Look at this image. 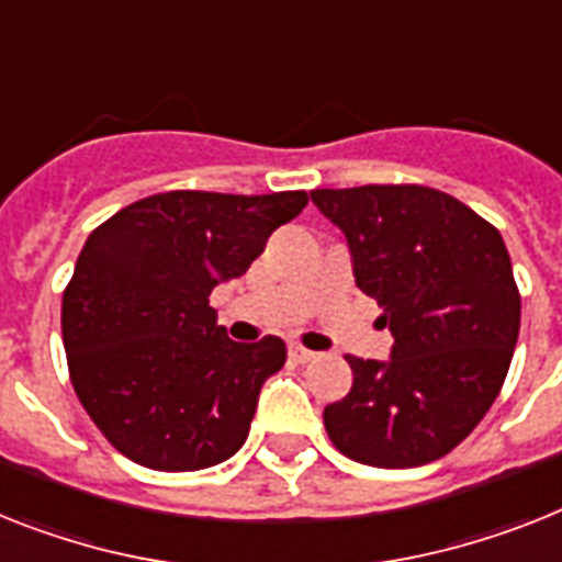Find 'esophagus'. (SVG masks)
<instances>
[{
  "label": "esophagus",
  "mask_w": 562,
  "mask_h": 562,
  "mask_svg": "<svg viewBox=\"0 0 562 562\" xmlns=\"http://www.w3.org/2000/svg\"><path fill=\"white\" fill-rule=\"evenodd\" d=\"M290 356L295 361H301V364H304V361H313L315 359L313 350H307V347H301V345H290Z\"/></svg>",
  "instance_id": "1"
}]
</instances>
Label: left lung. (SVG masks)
<instances>
[{"mask_svg":"<svg viewBox=\"0 0 562 562\" xmlns=\"http://www.w3.org/2000/svg\"><path fill=\"white\" fill-rule=\"evenodd\" d=\"M345 232L356 286L393 333L387 361L347 356L353 387L324 407L327 437L375 468L451 453L494 405L520 336V290L497 226L439 189H313Z\"/></svg>","mask_w":562,"mask_h":562,"instance_id":"obj_1","label":"left lung"}]
</instances>
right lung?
Masks as SVG:
<instances>
[{"mask_svg": "<svg viewBox=\"0 0 562 562\" xmlns=\"http://www.w3.org/2000/svg\"><path fill=\"white\" fill-rule=\"evenodd\" d=\"M307 192H164L88 235L63 292V345L77 398L137 465L201 471L247 442L261 384L286 345H238L209 295L238 278Z\"/></svg>", "mask_w": 562, "mask_h": 562, "instance_id": "right-lung-1", "label": "right lung"}]
</instances>
